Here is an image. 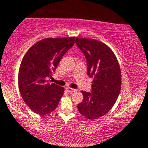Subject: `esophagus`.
I'll list each match as a JSON object with an SVG mask.
<instances>
[{"label": "esophagus", "instance_id": "1", "mask_svg": "<svg viewBox=\"0 0 148 148\" xmlns=\"http://www.w3.org/2000/svg\"><path fill=\"white\" fill-rule=\"evenodd\" d=\"M66 89H67V91L69 92H71V93H72V92H75L77 91V90H76V89H73V88H69V87L66 88Z\"/></svg>", "mask_w": 148, "mask_h": 148}]
</instances>
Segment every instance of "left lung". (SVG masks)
Returning <instances> with one entry per match:
<instances>
[{
  "instance_id": "left-lung-1",
  "label": "left lung",
  "mask_w": 148,
  "mask_h": 148,
  "mask_svg": "<svg viewBox=\"0 0 148 148\" xmlns=\"http://www.w3.org/2000/svg\"><path fill=\"white\" fill-rule=\"evenodd\" d=\"M76 43L86 56L88 75L93 79L92 92H81L84 99L78 110L88 120L98 119L111 109L120 94V65L113 51L103 42L76 37Z\"/></svg>"
}]
</instances>
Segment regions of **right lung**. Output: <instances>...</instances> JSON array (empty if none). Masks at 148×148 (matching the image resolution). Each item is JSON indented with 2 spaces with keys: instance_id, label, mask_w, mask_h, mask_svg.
<instances>
[{
  "instance_id": "add662e5",
  "label": "right lung",
  "mask_w": 148,
  "mask_h": 148,
  "mask_svg": "<svg viewBox=\"0 0 148 148\" xmlns=\"http://www.w3.org/2000/svg\"><path fill=\"white\" fill-rule=\"evenodd\" d=\"M74 42V37L45 38L25 53L18 70V88L22 99L34 113L48 114L58 105L64 89L49 83L48 79Z\"/></svg>"
}]
</instances>
